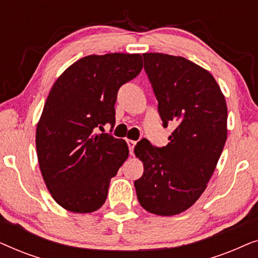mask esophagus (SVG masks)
Returning <instances> with one entry per match:
<instances>
[{
	"instance_id": "esophagus-1",
	"label": "esophagus",
	"mask_w": 258,
	"mask_h": 258,
	"mask_svg": "<svg viewBox=\"0 0 258 258\" xmlns=\"http://www.w3.org/2000/svg\"><path fill=\"white\" fill-rule=\"evenodd\" d=\"M126 143H128L130 154H133L134 153V148H135V146H136V142H135V141H132V140H126Z\"/></svg>"
}]
</instances>
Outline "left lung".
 I'll return each mask as SVG.
<instances>
[{
	"mask_svg": "<svg viewBox=\"0 0 258 258\" xmlns=\"http://www.w3.org/2000/svg\"><path fill=\"white\" fill-rule=\"evenodd\" d=\"M163 126L176 128L169 143L136 144L143 162L137 199L151 214L174 216L189 209L207 188L227 141L228 109L214 76L182 56L143 54Z\"/></svg>",
	"mask_w": 258,
	"mask_h": 258,
	"instance_id": "obj_1",
	"label": "left lung"
}]
</instances>
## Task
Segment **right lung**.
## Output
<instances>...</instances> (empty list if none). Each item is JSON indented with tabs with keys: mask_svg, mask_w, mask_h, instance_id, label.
<instances>
[{
	"mask_svg": "<svg viewBox=\"0 0 258 258\" xmlns=\"http://www.w3.org/2000/svg\"><path fill=\"white\" fill-rule=\"evenodd\" d=\"M141 54L80 58L49 91L36 126L40 169L51 197L66 210L93 213L107 200L110 179L128 158L125 141L95 134L115 123L117 91L143 68Z\"/></svg>",
	"mask_w": 258,
	"mask_h": 258,
	"instance_id": "1",
	"label": "right lung"
}]
</instances>
